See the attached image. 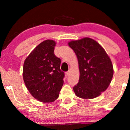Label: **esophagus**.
Segmentation results:
<instances>
[{
  "label": "esophagus",
  "mask_w": 130,
  "mask_h": 130,
  "mask_svg": "<svg viewBox=\"0 0 130 130\" xmlns=\"http://www.w3.org/2000/svg\"><path fill=\"white\" fill-rule=\"evenodd\" d=\"M69 74H70V72H69V71H68V72H65V77H69Z\"/></svg>",
  "instance_id": "1"
}]
</instances>
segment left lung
Here are the masks:
<instances>
[{
	"mask_svg": "<svg viewBox=\"0 0 130 130\" xmlns=\"http://www.w3.org/2000/svg\"><path fill=\"white\" fill-rule=\"evenodd\" d=\"M69 45L77 55L80 70L73 91L82 99L97 98L108 87L113 76L109 57L98 42L89 38L72 41Z\"/></svg>",
	"mask_w": 130,
	"mask_h": 130,
	"instance_id": "8db88e82",
	"label": "left lung"
}]
</instances>
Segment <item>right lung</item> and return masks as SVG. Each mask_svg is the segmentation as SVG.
I'll return each instance as SVG.
<instances>
[{"mask_svg":"<svg viewBox=\"0 0 130 130\" xmlns=\"http://www.w3.org/2000/svg\"><path fill=\"white\" fill-rule=\"evenodd\" d=\"M53 40H45L37 46L25 60L23 78L27 90L43 103L58 98L65 73L60 70V58L56 57Z\"/></svg>","mask_w":130,"mask_h":130,"instance_id":"obj_1","label":"right lung"}]
</instances>
